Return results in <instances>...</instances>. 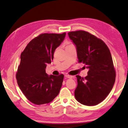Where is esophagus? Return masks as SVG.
<instances>
[{
  "label": "esophagus",
  "mask_w": 128,
  "mask_h": 128,
  "mask_svg": "<svg viewBox=\"0 0 128 128\" xmlns=\"http://www.w3.org/2000/svg\"><path fill=\"white\" fill-rule=\"evenodd\" d=\"M65 77L67 78H72V76H70V75H68V74H66L65 75Z\"/></svg>",
  "instance_id": "34e87169"
}]
</instances>
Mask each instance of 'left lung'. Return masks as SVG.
Wrapping results in <instances>:
<instances>
[{"label": "left lung", "mask_w": 128, "mask_h": 128, "mask_svg": "<svg viewBox=\"0 0 128 128\" xmlns=\"http://www.w3.org/2000/svg\"><path fill=\"white\" fill-rule=\"evenodd\" d=\"M76 47L78 62L89 69L85 78L76 76L75 98L80 103L94 106L110 94L115 82L116 71L110 52L101 39L84 30L68 32Z\"/></svg>", "instance_id": "8db88e82"}]
</instances>
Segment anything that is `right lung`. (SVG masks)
Returning a JSON list of instances; mask_svg holds the SVG:
<instances>
[{"instance_id": "add662e5", "label": "right lung", "mask_w": 128, "mask_h": 128, "mask_svg": "<svg viewBox=\"0 0 128 128\" xmlns=\"http://www.w3.org/2000/svg\"><path fill=\"white\" fill-rule=\"evenodd\" d=\"M66 34V32L40 34L30 41L21 53L16 78L22 92L34 104L52 102L60 90L64 75L48 76L46 69Z\"/></svg>"}]
</instances>
